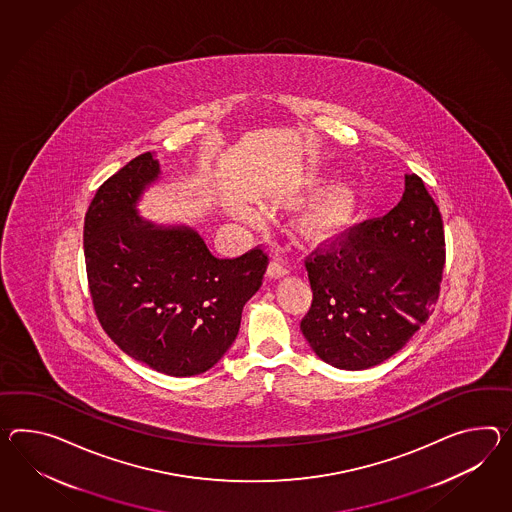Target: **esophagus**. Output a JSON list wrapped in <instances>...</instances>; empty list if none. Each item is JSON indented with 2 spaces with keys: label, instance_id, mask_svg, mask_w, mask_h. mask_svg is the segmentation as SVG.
<instances>
[{
  "label": "esophagus",
  "instance_id": "1",
  "mask_svg": "<svg viewBox=\"0 0 512 512\" xmlns=\"http://www.w3.org/2000/svg\"><path fill=\"white\" fill-rule=\"evenodd\" d=\"M287 274V266L279 261L270 262V266H268V270H266V275H268L270 279H279V277H285Z\"/></svg>",
  "mask_w": 512,
  "mask_h": 512
}]
</instances>
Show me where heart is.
Segmentation results:
<instances>
[{"mask_svg":"<svg viewBox=\"0 0 512 512\" xmlns=\"http://www.w3.org/2000/svg\"><path fill=\"white\" fill-rule=\"evenodd\" d=\"M355 207V196L348 187L325 190L303 207L300 214L301 233L311 240H322L348 224Z\"/></svg>","mask_w":512,"mask_h":512,"instance_id":"1","label":"heart"}]
</instances>
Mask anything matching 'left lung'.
<instances>
[{"label": "left lung", "instance_id": "8db88e82", "mask_svg": "<svg viewBox=\"0 0 512 512\" xmlns=\"http://www.w3.org/2000/svg\"><path fill=\"white\" fill-rule=\"evenodd\" d=\"M446 261L444 227L424 181L383 218L349 227L305 259L311 309L301 333L322 361L366 370L390 359L429 320Z\"/></svg>", "mask_w": 512, "mask_h": 512}]
</instances>
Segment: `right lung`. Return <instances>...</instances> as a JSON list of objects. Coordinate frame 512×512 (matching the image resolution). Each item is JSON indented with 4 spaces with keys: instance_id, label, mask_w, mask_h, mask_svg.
Masks as SVG:
<instances>
[{
    "instance_id": "right-lung-1",
    "label": "right lung",
    "mask_w": 512,
    "mask_h": 512,
    "mask_svg": "<svg viewBox=\"0 0 512 512\" xmlns=\"http://www.w3.org/2000/svg\"><path fill=\"white\" fill-rule=\"evenodd\" d=\"M159 175L148 151L98 188L83 231L88 287L118 348L161 374L188 377L231 348L268 257L255 248L218 259L196 229L142 218L137 203Z\"/></svg>"
}]
</instances>
